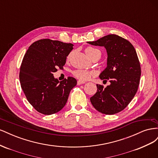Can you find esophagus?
Here are the masks:
<instances>
[{
    "instance_id": "obj_1",
    "label": "esophagus",
    "mask_w": 158,
    "mask_h": 158,
    "mask_svg": "<svg viewBox=\"0 0 158 158\" xmlns=\"http://www.w3.org/2000/svg\"><path fill=\"white\" fill-rule=\"evenodd\" d=\"M82 84H85V82H84V81H81V80H78V82H77L78 85H80Z\"/></svg>"
}]
</instances>
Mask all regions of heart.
<instances>
[{
  "instance_id": "obj_1",
  "label": "heart",
  "mask_w": 158,
  "mask_h": 158,
  "mask_svg": "<svg viewBox=\"0 0 158 158\" xmlns=\"http://www.w3.org/2000/svg\"><path fill=\"white\" fill-rule=\"evenodd\" d=\"M85 52L88 55V56L89 57L92 56L96 54H99L101 55V52H100L99 50H98V49L94 48V47H87L85 49ZM73 74L77 78L81 80H89L91 76L93 75V73L91 71L87 70H76L73 72Z\"/></svg>"
}]
</instances>
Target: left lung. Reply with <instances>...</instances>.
I'll return each instance as SVG.
<instances>
[{"label":"left lung","mask_w":158,"mask_h":158,"mask_svg":"<svg viewBox=\"0 0 158 158\" xmlns=\"http://www.w3.org/2000/svg\"><path fill=\"white\" fill-rule=\"evenodd\" d=\"M87 43L106 48L107 67L100 73L99 78L110 82L105 88L97 84V92L90 98V102L102 113L120 112L135 97L140 83L141 69L135 47L128 40L114 34Z\"/></svg>","instance_id":"1"}]
</instances>
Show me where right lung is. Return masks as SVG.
I'll list each match as a JSON object with an SVG mask.
<instances>
[{
  "label": "right lung",
  "instance_id": "obj_1",
  "mask_svg": "<svg viewBox=\"0 0 158 158\" xmlns=\"http://www.w3.org/2000/svg\"><path fill=\"white\" fill-rule=\"evenodd\" d=\"M72 44L44 39L32 44L23 56L20 81L27 101L38 112L49 115L66 105L71 89L77 84L73 77L55 78L57 68L63 69Z\"/></svg>",
  "mask_w": 158,
  "mask_h": 158
}]
</instances>
